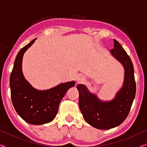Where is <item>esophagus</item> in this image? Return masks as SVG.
<instances>
[{"instance_id": "esophagus-1", "label": "esophagus", "mask_w": 147, "mask_h": 147, "mask_svg": "<svg viewBox=\"0 0 147 147\" xmlns=\"http://www.w3.org/2000/svg\"><path fill=\"white\" fill-rule=\"evenodd\" d=\"M76 80L77 82L78 83H82V82H83L85 81V78H84V76H82V75H77L76 76Z\"/></svg>"}]
</instances>
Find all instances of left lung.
<instances>
[{
	"instance_id": "1",
	"label": "left lung",
	"mask_w": 147,
	"mask_h": 147,
	"mask_svg": "<svg viewBox=\"0 0 147 147\" xmlns=\"http://www.w3.org/2000/svg\"><path fill=\"white\" fill-rule=\"evenodd\" d=\"M114 48L110 53L124 68L122 87L110 101H102L86 86L78 84L80 111L86 122L94 128L107 130L119 126L129 113L136 94L134 67L129 56L121 45L114 39Z\"/></svg>"
}]
</instances>
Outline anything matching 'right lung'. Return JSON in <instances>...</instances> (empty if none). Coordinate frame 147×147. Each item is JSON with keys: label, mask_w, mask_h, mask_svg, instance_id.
<instances>
[{"label": "right lung", "mask_w": 147, "mask_h": 147, "mask_svg": "<svg viewBox=\"0 0 147 147\" xmlns=\"http://www.w3.org/2000/svg\"><path fill=\"white\" fill-rule=\"evenodd\" d=\"M36 39L22 48L16 57L10 77L11 100L17 114L27 123L40 125L51 122L56 116L60 102L75 82L62 83L47 90H36L28 82L22 71L25 52Z\"/></svg>", "instance_id": "add662e5"}]
</instances>
